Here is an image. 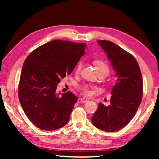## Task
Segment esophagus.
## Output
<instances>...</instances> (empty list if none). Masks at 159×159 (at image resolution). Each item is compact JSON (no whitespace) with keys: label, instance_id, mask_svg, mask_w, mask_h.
I'll return each instance as SVG.
<instances>
[{"label":"esophagus","instance_id":"obj_1","mask_svg":"<svg viewBox=\"0 0 159 159\" xmlns=\"http://www.w3.org/2000/svg\"><path fill=\"white\" fill-rule=\"evenodd\" d=\"M80 102H82V103H86L87 101H88V99H87V98H81L80 99Z\"/></svg>","mask_w":159,"mask_h":159}]
</instances>
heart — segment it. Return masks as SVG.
I'll return each mask as SVG.
<instances>
[{"instance_id":"obj_1","label":"heart","mask_w":159,"mask_h":159,"mask_svg":"<svg viewBox=\"0 0 159 159\" xmlns=\"http://www.w3.org/2000/svg\"><path fill=\"white\" fill-rule=\"evenodd\" d=\"M93 63H94L95 68H96L97 71H98L99 74L104 73L106 74V75H108V74H109V71H110L109 66H108L107 63H106L105 61L101 60V59H96L94 61V62ZM82 62H78V64H77V66H76V68H75V72L77 74L80 73L82 69ZM81 90L84 95H89L91 94V91L90 90V88H89L88 86L87 85L82 86L81 88Z\"/></svg>"}]
</instances>
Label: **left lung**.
I'll list each match as a JSON object with an SVG mask.
<instances>
[{
  "instance_id": "1",
  "label": "left lung",
  "mask_w": 159,
  "mask_h": 159,
  "mask_svg": "<svg viewBox=\"0 0 159 159\" xmlns=\"http://www.w3.org/2000/svg\"><path fill=\"white\" fill-rule=\"evenodd\" d=\"M111 61L117 80L113 87L109 106L99 103L92 117L93 125L105 132H116L134 116L142 101V74L135 58L115 43L98 40Z\"/></svg>"
}]
</instances>
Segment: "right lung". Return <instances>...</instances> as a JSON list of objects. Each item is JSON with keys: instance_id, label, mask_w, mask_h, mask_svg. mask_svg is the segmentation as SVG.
Listing matches in <instances>:
<instances>
[{"instance_id": "obj_1", "label": "right lung", "mask_w": 159, "mask_h": 159, "mask_svg": "<svg viewBox=\"0 0 159 159\" xmlns=\"http://www.w3.org/2000/svg\"><path fill=\"white\" fill-rule=\"evenodd\" d=\"M86 44L55 40L38 47L24 63L19 98L28 119L43 130L58 129L68 122L77 97L56 93L58 84L72 72Z\"/></svg>"}]
</instances>
